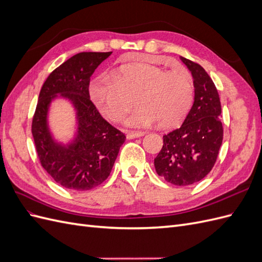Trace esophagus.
<instances>
[{
  "label": "esophagus",
  "mask_w": 262,
  "mask_h": 262,
  "mask_svg": "<svg viewBox=\"0 0 262 262\" xmlns=\"http://www.w3.org/2000/svg\"><path fill=\"white\" fill-rule=\"evenodd\" d=\"M144 132L142 131H129L126 132V138L128 139H136V138H140L144 136Z\"/></svg>",
  "instance_id": "1"
}]
</instances>
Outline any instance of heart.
<instances>
[{
  "mask_svg": "<svg viewBox=\"0 0 262 262\" xmlns=\"http://www.w3.org/2000/svg\"><path fill=\"white\" fill-rule=\"evenodd\" d=\"M91 98L109 120L120 121L137 104L126 120L130 126H147L157 121L164 129L173 128L186 118L193 102L192 77L185 71L169 72L148 63H131L112 76L91 84Z\"/></svg>",
  "mask_w": 262,
  "mask_h": 262,
  "instance_id": "b5f03b06",
  "label": "heart"
}]
</instances>
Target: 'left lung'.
Here are the masks:
<instances>
[{
  "mask_svg": "<svg viewBox=\"0 0 262 262\" xmlns=\"http://www.w3.org/2000/svg\"><path fill=\"white\" fill-rule=\"evenodd\" d=\"M180 59L192 74L194 101L180 128L163 137L164 144L154 166L166 181L189 186L213 168L223 141V125L220 96L212 78L200 64Z\"/></svg>",
  "mask_w": 262,
  "mask_h": 262,
  "instance_id": "left-lung-1",
  "label": "left lung"
}]
</instances>
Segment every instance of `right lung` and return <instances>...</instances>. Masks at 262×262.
<instances>
[{"instance_id": "add662e5", "label": "right lung", "mask_w": 262, "mask_h": 262, "mask_svg": "<svg viewBox=\"0 0 262 262\" xmlns=\"http://www.w3.org/2000/svg\"><path fill=\"white\" fill-rule=\"evenodd\" d=\"M113 52H81L55 69L43 83L31 123L38 158L62 187L86 191L104 182L113 169L125 136L101 117L90 98L91 76ZM77 110L78 131L71 144L55 142L48 126L51 101L57 95Z\"/></svg>"}]
</instances>
